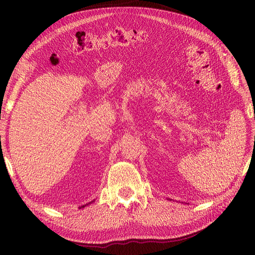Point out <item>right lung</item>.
Here are the masks:
<instances>
[{
  "label": "right lung",
  "instance_id": "add662e5",
  "mask_svg": "<svg viewBox=\"0 0 255 255\" xmlns=\"http://www.w3.org/2000/svg\"><path fill=\"white\" fill-rule=\"evenodd\" d=\"M86 205H87V204H85V205H83V206H81V207H80V208H82V207H85V206H86Z\"/></svg>",
  "mask_w": 255,
  "mask_h": 255
}]
</instances>
